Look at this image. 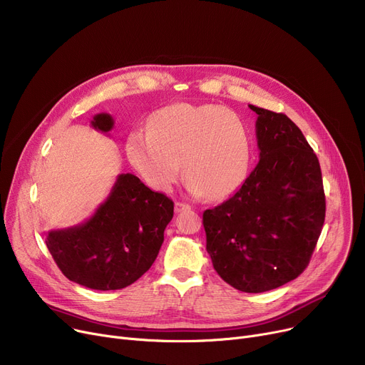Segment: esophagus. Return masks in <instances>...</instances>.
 <instances>
[{
  "instance_id": "34e87169",
  "label": "esophagus",
  "mask_w": 365,
  "mask_h": 365,
  "mask_svg": "<svg viewBox=\"0 0 365 365\" xmlns=\"http://www.w3.org/2000/svg\"><path fill=\"white\" fill-rule=\"evenodd\" d=\"M186 210H190V207L185 202H176L175 204V212L176 213H182V212H186Z\"/></svg>"
}]
</instances>
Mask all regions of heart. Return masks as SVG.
I'll list each match as a JSON object with an SVG mask.
<instances>
[{"mask_svg":"<svg viewBox=\"0 0 365 365\" xmlns=\"http://www.w3.org/2000/svg\"><path fill=\"white\" fill-rule=\"evenodd\" d=\"M127 153L153 189L170 190L182 164L189 192L217 201L245 180L253 140L244 120L231 109L178 103L153 113L149 131H131Z\"/></svg>","mask_w":365,"mask_h":365,"instance_id":"heart-1","label":"heart"}]
</instances>
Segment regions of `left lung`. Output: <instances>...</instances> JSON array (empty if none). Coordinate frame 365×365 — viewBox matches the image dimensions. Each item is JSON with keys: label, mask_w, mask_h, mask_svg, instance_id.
I'll list each match as a JSON object with an SVG mask.
<instances>
[{"label": "left lung", "mask_w": 365, "mask_h": 365, "mask_svg": "<svg viewBox=\"0 0 365 365\" xmlns=\"http://www.w3.org/2000/svg\"><path fill=\"white\" fill-rule=\"evenodd\" d=\"M257 113L259 163L237 192L205 210L207 252L216 272L245 293L274 290L309 264L325 219L319 161L284 113Z\"/></svg>", "instance_id": "obj_1"}]
</instances>
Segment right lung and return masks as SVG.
Wrapping results in <instances>:
<instances>
[{
	"label": "right lung",
	"instance_id": "right-lung-1",
	"mask_svg": "<svg viewBox=\"0 0 365 365\" xmlns=\"http://www.w3.org/2000/svg\"><path fill=\"white\" fill-rule=\"evenodd\" d=\"M91 127L108 134L109 113ZM175 204L130 173L118 175L105 202L84 223L54 229L46 244L62 274L91 290H120L138 281L155 262Z\"/></svg>",
	"mask_w": 365,
	"mask_h": 365
}]
</instances>
